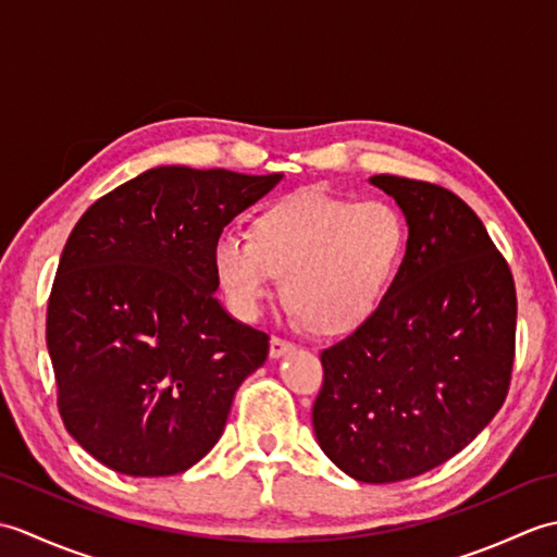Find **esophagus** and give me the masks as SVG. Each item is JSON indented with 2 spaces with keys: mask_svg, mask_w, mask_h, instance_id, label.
<instances>
[{
  "mask_svg": "<svg viewBox=\"0 0 557 557\" xmlns=\"http://www.w3.org/2000/svg\"><path fill=\"white\" fill-rule=\"evenodd\" d=\"M292 349H294V345H292V342H287V339H282V337H272L270 339V357L272 359L285 357V354H289Z\"/></svg>",
  "mask_w": 557,
  "mask_h": 557,
  "instance_id": "1",
  "label": "esophagus"
}]
</instances>
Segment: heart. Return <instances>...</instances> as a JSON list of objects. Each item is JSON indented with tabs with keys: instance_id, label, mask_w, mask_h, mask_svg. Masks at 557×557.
I'll return each mask as SVG.
<instances>
[{
	"instance_id": "obj_1",
	"label": "heart",
	"mask_w": 557,
	"mask_h": 557,
	"mask_svg": "<svg viewBox=\"0 0 557 557\" xmlns=\"http://www.w3.org/2000/svg\"><path fill=\"white\" fill-rule=\"evenodd\" d=\"M405 220L385 200L299 191L265 208L251 239L224 232L212 270L242 321H256L282 277L292 311L315 333L359 327L381 306L405 256Z\"/></svg>"
}]
</instances>
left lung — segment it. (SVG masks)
Segmentation results:
<instances>
[{"label":"left lung","mask_w":557,"mask_h":557,"mask_svg":"<svg viewBox=\"0 0 557 557\" xmlns=\"http://www.w3.org/2000/svg\"><path fill=\"white\" fill-rule=\"evenodd\" d=\"M409 236L369 321L323 349L313 431L363 483H395L455 457L486 429L510 387L512 272L465 200L443 186L375 174Z\"/></svg>","instance_id":"8db88e82"}]
</instances>
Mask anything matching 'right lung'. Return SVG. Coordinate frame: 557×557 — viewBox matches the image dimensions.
I'll list each match as a JSON object with an SVG mask.
<instances>
[{"label": "right lung", "instance_id": "right-lung-1", "mask_svg": "<svg viewBox=\"0 0 557 557\" xmlns=\"http://www.w3.org/2000/svg\"><path fill=\"white\" fill-rule=\"evenodd\" d=\"M282 174L152 168L96 200L59 258L47 351L66 431L126 476L182 474L270 337L215 299L212 244Z\"/></svg>", "mask_w": 557, "mask_h": 557}]
</instances>
